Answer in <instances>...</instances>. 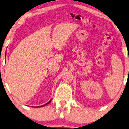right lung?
Segmentation results:
<instances>
[{
	"mask_svg": "<svg viewBox=\"0 0 129 129\" xmlns=\"http://www.w3.org/2000/svg\"><path fill=\"white\" fill-rule=\"evenodd\" d=\"M51 100L50 101H49V102H48L47 103H46L45 104V105H43V106H39V107H43V106H45V105H47V104H49V103H51Z\"/></svg>",
	"mask_w": 129,
	"mask_h": 129,
	"instance_id": "add662e5",
	"label": "right lung"
}]
</instances>
